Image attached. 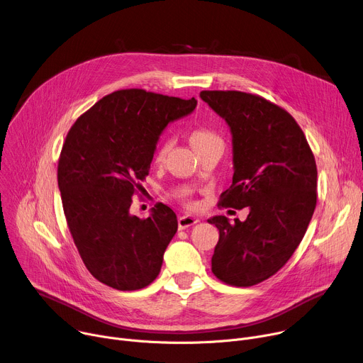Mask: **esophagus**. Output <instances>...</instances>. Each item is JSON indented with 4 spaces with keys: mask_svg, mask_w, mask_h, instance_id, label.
<instances>
[{
    "mask_svg": "<svg viewBox=\"0 0 363 363\" xmlns=\"http://www.w3.org/2000/svg\"><path fill=\"white\" fill-rule=\"evenodd\" d=\"M196 223H199V220L195 218V217H191V216H182V217L178 218L179 230H185V228H188V227H191V225H194Z\"/></svg>",
    "mask_w": 363,
    "mask_h": 363,
    "instance_id": "esophagus-1",
    "label": "esophagus"
}]
</instances>
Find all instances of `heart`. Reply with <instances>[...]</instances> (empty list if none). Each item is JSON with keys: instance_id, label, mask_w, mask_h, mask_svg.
<instances>
[{"instance_id": "1", "label": "heart", "mask_w": 363, "mask_h": 363, "mask_svg": "<svg viewBox=\"0 0 363 363\" xmlns=\"http://www.w3.org/2000/svg\"><path fill=\"white\" fill-rule=\"evenodd\" d=\"M189 142L196 152H201L205 149H221L223 150V147H224V140L220 136V133H217L214 129L206 128V126L192 128L189 132ZM169 147H171V142L167 138H162L153 150L152 162L155 165L162 164Z\"/></svg>"}]
</instances>
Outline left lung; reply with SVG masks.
Masks as SVG:
<instances>
[{"label":"left lung","instance_id":"left-lung-1","mask_svg":"<svg viewBox=\"0 0 363 363\" xmlns=\"http://www.w3.org/2000/svg\"><path fill=\"white\" fill-rule=\"evenodd\" d=\"M201 99L233 135L234 175L221 206H248L245 221L208 220L220 230L211 270L225 284L248 287L276 274L303 240L318 199V168L294 118L262 96L202 90Z\"/></svg>","mask_w":363,"mask_h":363}]
</instances>
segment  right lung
<instances>
[{
    "label": "right lung",
    "mask_w": 363,
    "mask_h": 363,
    "mask_svg": "<svg viewBox=\"0 0 363 363\" xmlns=\"http://www.w3.org/2000/svg\"><path fill=\"white\" fill-rule=\"evenodd\" d=\"M195 108L194 97L125 89L100 99L70 128L59 160V189L73 241L100 283L129 291L158 277L178 230L177 216L162 202L147 218L129 208L143 189L161 133Z\"/></svg>",
    "instance_id": "right-lung-1"
}]
</instances>
